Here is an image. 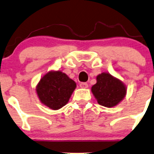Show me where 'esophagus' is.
<instances>
[{
	"label": "esophagus",
	"mask_w": 154,
	"mask_h": 154,
	"mask_svg": "<svg viewBox=\"0 0 154 154\" xmlns=\"http://www.w3.org/2000/svg\"><path fill=\"white\" fill-rule=\"evenodd\" d=\"M88 84L86 83H81L80 84V87L82 88H88Z\"/></svg>",
	"instance_id": "34e87169"
}]
</instances>
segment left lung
Instances as JSON below:
<instances>
[{
    "label": "left lung",
    "instance_id": "8db88e82",
    "mask_svg": "<svg viewBox=\"0 0 154 154\" xmlns=\"http://www.w3.org/2000/svg\"><path fill=\"white\" fill-rule=\"evenodd\" d=\"M96 80L97 83L91 87V92L100 105L111 108L125 98L127 87L122 80L107 72L98 74Z\"/></svg>",
    "mask_w": 154,
    "mask_h": 154
}]
</instances>
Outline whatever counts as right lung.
Masks as SVG:
<instances>
[{"label":"right lung","instance_id":"add662e5","mask_svg":"<svg viewBox=\"0 0 154 154\" xmlns=\"http://www.w3.org/2000/svg\"><path fill=\"white\" fill-rule=\"evenodd\" d=\"M76 87L75 82L63 71H50L40 79L35 91L42 104L57 110L67 104Z\"/></svg>","mask_w":154,"mask_h":154}]
</instances>
